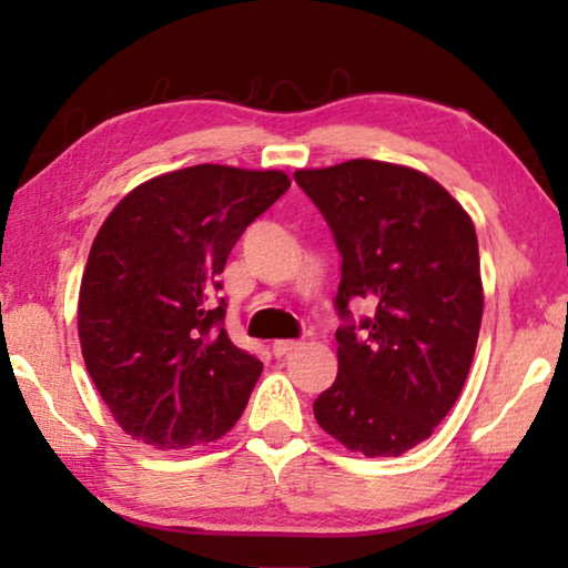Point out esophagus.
I'll return each instance as SVG.
<instances>
[{"label":"esophagus","instance_id":"34e87169","mask_svg":"<svg viewBox=\"0 0 568 568\" xmlns=\"http://www.w3.org/2000/svg\"><path fill=\"white\" fill-rule=\"evenodd\" d=\"M301 341H275L273 343V353L277 355V358H285L287 353H293V351H297L301 348Z\"/></svg>","mask_w":568,"mask_h":568}]
</instances>
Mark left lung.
<instances>
[{
  "instance_id": "8db88e82",
  "label": "left lung",
  "mask_w": 568,
  "mask_h": 568,
  "mask_svg": "<svg viewBox=\"0 0 568 568\" xmlns=\"http://www.w3.org/2000/svg\"><path fill=\"white\" fill-rule=\"evenodd\" d=\"M341 253L338 376L313 403L363 456L426 440L464 388L484 315L476 227L436 180L378 160L297 170ZM368 300L371 320L349 303Z\"/></svg>"
}]
</instances>
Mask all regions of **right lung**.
I'll return each mask as SVG.
<instances>
[{"mask_svg": "<svg viewBox=\"0 0 568 568\" xmlns=\"http://www.w3.org/2000/svg\"><path fill=\"white\" fill-rule=\"evenodd\" d=\"M291 187L285 172L195 165L142 182L104 220L80 287L84 365L122 430L155 448L225 436L263 363L227 338L230 250Z\"/></svg>", "mask_w": 568, "mask_h": 568, "instance_id": "obj_1", "label": "right lung"}]
</instances>
